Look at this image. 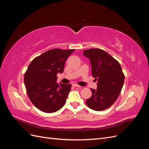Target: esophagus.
<instances>
[{
  "instance_id": "esophagus-1",
  "label": "esophagus",
  "mask_w": 149,
  "mask_h": 149,
  "mask_svg": "<svg viewBox=\"0 0 149 149\" xmlns=\"http://www.w3.org/2000/svg\"><path fill=\"white\" fill-rule=\"evenodd\" d=\"M73 86H74V87H75V88H81L80 86L78 85L77 84H73Z\"/></svg>"
}]
</instances>
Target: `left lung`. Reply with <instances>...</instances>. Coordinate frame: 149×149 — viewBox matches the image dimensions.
<instances>
[{
	"mask_svg": "<svg viewBox=\"0 0 149 149\" xmlns=\"http://www.w3.org/2000/svg\"><path fill=\"white\" fill-rule=\"evenodd\" d=\"M90 60L92 75L97 81V89H91V97L86 101L91 109L100 111L111 107L118 98L124 82L119 63L101 49L83 51Z\"/></svg>",
	"mask_w": 149,
	"mask_h": 149,
	"instance_id": "obj_1",
	"label": "left lung"
}]
</instances>
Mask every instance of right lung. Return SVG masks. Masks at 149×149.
<instances>
[{
    "mask_svg": "<svg viewBox=\"0 0 149 149\" xmlns=\"http://www.w3.org/2000/svg\"><path fill=\"white\" fill-rule=\"evenodd\" d=\"M74 50L50 49L30 63L24 83L29 99L39 110L53 113L65 105L71 84L58 83L56 75L63 72L66 59Z\"/></svg>",
    "mask_w": 149,
    "mask_h": 149,
    "instance_id": "obj_1",
    "label": "right lung"
}]
</instances>
